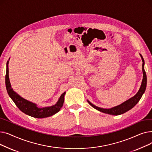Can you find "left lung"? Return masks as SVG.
Wrapping results in <instances>:
<instances>
[{
    "instance_id": "obj_1",
    "label": "left lung",
    "mask_w": 152,
    "mask_h": 152,
    "mask_svg": "<svg viewBox=\"0 0 152 152\" xmlns=\"http://www.w3.org/2000/svg\"><path fill=\"white\" fill-rule=\"evenodd\" d=\"M140 55L141 58L142 60V62H143V63H142L143 79L142 81V84H141L140 87L139 91L137 92V93L135 94L134 97H131L129 100L125 101L124 102L121 103V105L116 106V107H113L111 108L106 109V108H100V107H98L97 106L93 105L92 103H91L89 100H87V102L89 103L91 106H92L95 109H96V110L101 111V112H103L104 113L112 115H121V114H123V113L127 112V111H129V110L132 109L135 105L137 104V103L139 102V101L140 100V99H141L143 93L145 92V89H146V86H147V75H146V73H145V69H144L145 62H144V60H143L141 54H140Z\"/></svg>"
}]
</instances>
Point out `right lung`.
Returning a JSON list of instances; mask_svg holds the SVG:
<instances>
[{
    "mask_svg": "<svg viewBox=\"0 0 152 152\" xmlns=\"http://www.w3.org/2000/svg\"><path fill=\"white\" fill-rule=\"evenodd\" d=\"M9 61L7 63V69L5 75V85L8 94L14 102L15 105L23 112L30 116L36 118H44L51 116L60 111L63 107L64 102V97L66 92H63L60 97L58 102L55 105L47 107L44 108H40L35 103L31 102L21 96L13 91L11 87L9 76Z\"/></svg>",
    "mask_w": 152,
    "mask_h": 152,
    "instance_id": "1",
    "label": "right lung"
}]
</instances>
